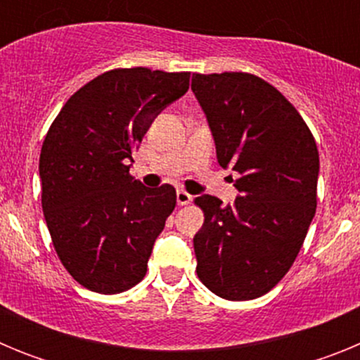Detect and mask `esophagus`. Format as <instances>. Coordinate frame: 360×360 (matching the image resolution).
Here are the masks:
<instances>
[{
	"label": "esophagus",
	"mask_w": 360,
	"mask_h": 360,
	"mask_svg": "<svg viewBox=\"0 0 360 360\" xmlns=\"http://www.w3.org/2000/svg\"><path fill=\"white\" fill-rule=\"evenodd\" d=\"M176 202L178 205H187V203L193 202V195H189V193L184 189L176 191Z\"/></svg>",
	"instance_id": "1"
}]
</instances>
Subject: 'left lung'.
I'll return each mask as SVG.
<instances>
[{
    "label": "left lung",
    "instance_id": "1",
    "mask_svg": "<svg viewBox=\"0 0 360 360\" xmlns=\"http://www.w3.org/2000/svg\"><path fill=\"white\" fill-rule=\"evenodd\" d=\"M221 167L240 174L234 205L202 195L196 274L219 297L247 301L278 285L297 257L317 205L319 151L299 111L252 73H193Z\"/></svg>",
    "mask_w": 360,
    "mask_h": 360
}]
</instances>
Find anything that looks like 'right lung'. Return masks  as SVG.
Wrapping results in <instances>:
<instances>
[{"label":"right lung","mask_w":360,"mask_h":360,"mask_svg":"<svg viewBox=\"0 0 360 360\" xmlns=\"http://www.w3.org/2000/svg\"><path fill=\"white\" fill-rule=\"evenodd\" d=\"M189 75L104 72L66 101L44 136V219L61 263L88 290L119 294L144 279L176 191L142 186L129 162L158 113L189 90Z\"/></svg>","instance_id":"right-lung-1"}]
</instances>
